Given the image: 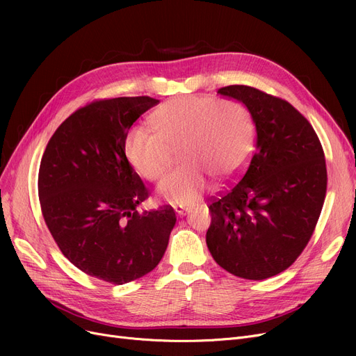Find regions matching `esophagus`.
<instances>
[{"label":"esophagus","instance_id":"34e87169","mask_svg":"<svg viewBox=\"0 0 356 356\" xmlns=\"http://www.w3.org/2000/svg\"><path fill=\"white\" fill-rule=\"evenodd\" d=\"M192 211V204H176L175 207V212L179 216H184L186 213H189Z\"/></svg>","mask_w":356,"mask_h":356}]
</instances>
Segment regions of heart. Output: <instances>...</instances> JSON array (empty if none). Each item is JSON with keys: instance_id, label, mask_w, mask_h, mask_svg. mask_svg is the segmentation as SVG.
Segmentation results:
<instances>
[{"instance_id": "b5f03b06", "label": "heart", "mask_w": 356, "mask_h": 356, "mask_svg": "<svg viewBox=\"0 0 356 356\" xmlns=\"http://www.w3.org/2000/svg\"><path fill=\"white\" fill-rule=\"evenodd\" d=\"M154 134L133 127L124 138V156L145 180L160 179L170 164V149L181 147V165L157 186L172 203L189 204L208 189V175L223 183L245 164L254 145L248 108L234 99L184 97L163 104L152 117Z\"/></svg>"}]
</instances>
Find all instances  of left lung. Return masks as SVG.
Here are the masks:
<instances>
[{"label":"left lung","instance_id":"obj_1","mask_svg":"<svg viewBox=\"0 0 356 356\" xmlns=\"http://www.w3.org/2000/svg\"><path fill=\"white\" fill-rule=\"evenodd\" d=\"M218 93L248 108L257 141L242 177L211 203L207 244L223 270L266 280L287 270L314 231L327 183L323 148L287 101L245 85Z\"/></svg>","mask_w":356,"mask_h":356}]
</instances>
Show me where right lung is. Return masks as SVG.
Instances as JSON below:
<instances>
[{
  "label": "right lung",
  "instance_id": "add662e5",
  "mask_svg": "<svg viewBox=\"0 0 356 356\" xmlns=\"http://www.w3.org/2000/svg\"><path fill=\"white\" fill-rule=\"evenodd\" d=\"M160 101H95L51 136L39 170L46 225L70 263L88 275L125 284L157 267L175 228L172 207L140 213L148 197L124 156V138Z\"/></svg>",
  "mask_w": 356,
  "mask_h": 356
}]
</instances>
